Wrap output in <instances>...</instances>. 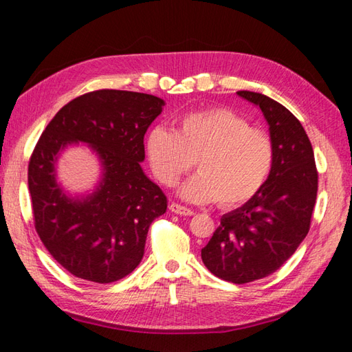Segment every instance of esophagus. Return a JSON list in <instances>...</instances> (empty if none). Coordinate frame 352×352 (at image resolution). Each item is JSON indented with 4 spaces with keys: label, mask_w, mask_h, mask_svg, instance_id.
Returning a JSON list of instances; mask_svg holds the SVG:
<instances>
[{
    "label": "esophagus",
    "mask_w": 352,
    "mask_h": 352,
    "mask_svg": "<svg viewBox=\"0 0 352 352\" xmlns=\"http://www.w3.org/2000/svg\"><path fill=\"white\" fill-rule=\"evenodd\" d=\"M169 210H170L172 213L182 214V216H192V214H193V212L190 210V208L184 207V206H180V204H177V203L169 204Z\"/></svg>",
    "instance_id": "obj_1"
}]
</instances>
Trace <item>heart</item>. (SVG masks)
I'll return each mask as SVG.
<instances>
[{
  "instance_id": "b5f03b06",
  "label": "heart",
  "mask_w": 352,
  "mask_h": 352,
  "mask_svg": "<svg viewBox=\"0 0 352 352\" xmlns=\"http://www.w3.org/2000/svg\"><path fill=\"white\" fill-rule=\"evenodd\" d=\"M145 151L153 174L166 188H174L197 160L199 172L178 193L193 203L216 199L222 207L250 201L263 188L274 163L267 134L226 107L186 111L174 119V130L154 126Z\"/></svg>"
}]
</instances>
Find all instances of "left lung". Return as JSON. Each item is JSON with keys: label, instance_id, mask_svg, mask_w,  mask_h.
Instances as JSON below:
<instances>
[{"label": "left lung", "instance_id": "left-lung-1", "mask_svg": "<svg viewBox=\"0 0 352 352\" xmlns=\"http://www.w3.org/2000/svg\"><path fill=\"white\" fill-rule=\"evenodd\" d=\"M263 113L274 146V163L250 201L226 213L201 250L206 267L219 278L243 284L280 269L310 230L318 193L315 154L301 122L266 95L239 91Z\"/></svg>", "mask_w": 352, "mask_h": 352}]
</instances>
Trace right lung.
Masks as SVG:
<instances>
[{
    "label": "right lung",
    "instance_id": "add662e5",
    "mask_svg": "<svg viewBox=\"0 0 352 352\" xmlns=\"http://www.w3.org/2000/svg\"><path fill=\"white\" fill-rule=\"evenodd\" d=\"M163 106L148 94L89 92L58 110L37 142L28 164L34 227L54 260L81 280L106 284L131 274L149 226L166 212V197L140 166L144 136ZM77 143L99 157L102 178L91 194L72 197L56 182V160Z\"/></svg>",
    "mask_w": 352,
    "mask_h": 352
}]
</instances>
